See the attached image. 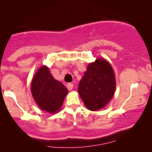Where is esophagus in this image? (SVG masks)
<instances>
[{
    "label": "esophagus",
    "mask_w": 152,
    "mask_h": 152,
    "mask_svg": "<svg viewBox=\"0 0 152 152\" xmlns=\"http://www.w3.org/2000/svg\"><path fill=\"white\" fill-rule=\"evenodd\" d=\"M73 87H74L73 83H68V84H67V88L69 89V90H72V89H73Z\"/></svg>",
    "instance_id": "34e87169"
}]
</instances>
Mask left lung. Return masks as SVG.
<instances>
[{"instance_id": "8db88e82", "label": "left lung", "mask_w": 152, "mask_h": 152, "mask_svg": "<svg viewBox=\"0 0 152 152\" xmlns=\"http://www.w3.org/2000/svg\"><path fill=\"white\" fill-rule=\"evenodd\" d=\"M115 88L116 80L111 64L98 58L87 65L77 90L85 106L90 111H97L108 105Z\"/></svg>"}]
</instances>
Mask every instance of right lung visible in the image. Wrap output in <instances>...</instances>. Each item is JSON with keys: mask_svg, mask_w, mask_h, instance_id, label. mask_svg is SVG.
I'll use <instances>...</instances> for the list:
<instances>
[{"mask_svg": "<svg viewBox=\"0 0 152 152\" xmlns=\"http://www.w3.org/2000/svg\"><path fill=\"white\" fill-rule=\"evenodd\" d=\"M31 92L39 108L50 114L60 110L69 93L63 83L54 79L46 65L40 67L33 77Z\"/></svg>", "mask_w": 152, "mask_h": 152, "instance_id": "1", "label": "right lung"}]
</instances>
